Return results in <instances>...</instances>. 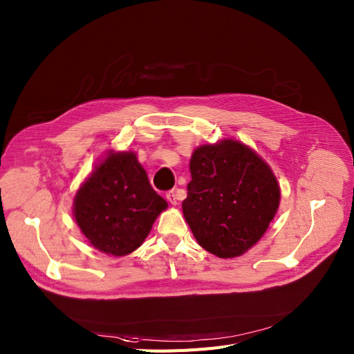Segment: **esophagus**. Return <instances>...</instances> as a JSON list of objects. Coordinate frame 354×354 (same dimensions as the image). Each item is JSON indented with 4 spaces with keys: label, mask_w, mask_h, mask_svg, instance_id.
I'll return each instance as SVG.
<instances>
[{
    "label": "esophagus",
    "mask_w": 354,
    "mask_h": 354,
    "mask_svg": "<svg viewBox=\"0 0 354 354\" xmlns=\"http://www.w3.org/2000/svg\"><path fill=\"white\" fill-rule=\"evenodd\" d=\"M166 198H167V201L170 204H174V206H176V204H178V197H176V192L175 191H169L166 194Z\"/></svg>",
    "instance_id": "1"
}]
</instances>
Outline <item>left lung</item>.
Masks as SVG:
<instances>
[{
    "label": "left lung",
    "mask_w": 354,
    "mask_h": 354,
    "mask_svg": "<svg viewBox=\"0 0 354 354\" xmlns=\"http://www.w3.org/2000/svg\"><path fill=\"white\" fill-rule=\"evenodd\" d=\"M185 219L198 244L230 259L245 253L268 230L279 206L270 167L247 145L225 140L192 153Z\"/></svg>",
    "instance_id": "left-lung-1"
}]
</instances>
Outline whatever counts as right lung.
I'll use <instances>...</instances> for the list:
<instances>
[{
  "label": "right lung",
  "mask_w": 354,
  "mask_h": 354,
  "mask_svg": "<svg viewBox=\"0 0 354 354\" xmlns=\"http://www.w3.org/2000/svg\"><path fill=\"white\" fill-rule=\"evenodd\" d=\"M167 207L133 153H110L75 197V219L97 250L127 256Z\"/></svg>",
  "instance_id": "obj_1"
}]
</instances>
